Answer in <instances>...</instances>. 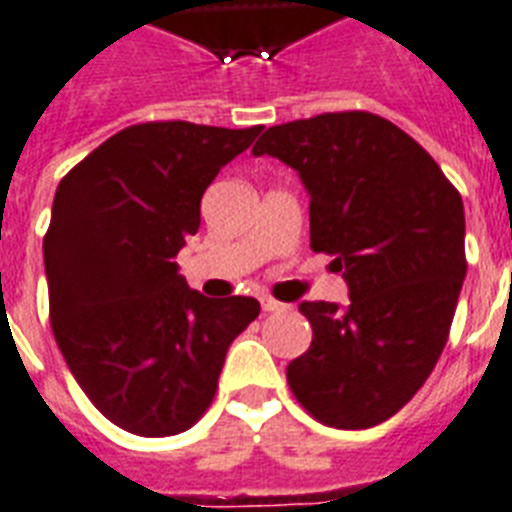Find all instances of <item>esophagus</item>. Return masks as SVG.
Returning <instances> with one entry per match:
<instances>
[{"label": "esophagus", "instance_id": "1", "mask_svg": "<svg viewBox=\"0 0 512 512\" xmlns=\"http://www.w3.org/2000/svg\"><path fill=\"white\" fill-rule=\"evenodd\" d=\"M260 305H263V310L265 313H276V310H281V302H278V299H273V297H268V294H263V297H260Z\"/></svg>", "mask_w": 512, "mask_h": 512}]
</instances>
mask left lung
Returning <instances> with one entry per match:
<instances>
[{
    "instance_id": "1",
    "label": "left lung",
    "mask_w": 512,
    "mask_h": 512,
    "mask_svg": "<svg viewBox=\"0 0 512 512\" xmlns=\"http://www.w3.org/2000/svg\"><path fill=\"white\" fill-rule=\"evenodd\" d=\"M255 155L292 165L310 191V247L334 255L350 307L302 302L313 326L286 381L315 421L371 429L431 376L465 278L460 191L392 120L363 110L270 126Z\"/></svg>"
}]
</instances>
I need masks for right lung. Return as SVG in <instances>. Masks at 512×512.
<instances>
[{
    "mask_svg": "<svg viewBox=\"0 0 512 512\" xmlns=\"http://www.w3.org/2000/svg\"><path fill=\"white\" fill-rule=\"evenodd\" d=\"M260 131L136 123L57 186L44 236L52 334L91 405L131 434L191 429L231 342L260 315L252 297H202L173 263L205 189Z\"/></svg>",
    "mask_w": 512,
    "mask_h": 512,
    "instance_id": "add662e5",
    "label": "right lung"
}]
</instances>
